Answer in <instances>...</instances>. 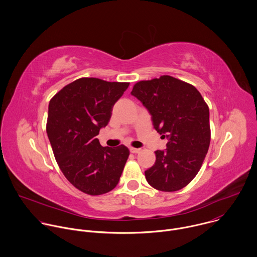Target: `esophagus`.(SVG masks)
Masks as SVG:
<instances>
[{
  "mask_svg": "<svg viewBox=\"0 0 257 257\" xmlns=\"http://www.w3.org/2000/svg\"><path fill=\"white\" fill-rule=\"evenodd\" d=\"M130 152L131 153H133V154H137V153H139L140 152V150L141 149H139V148H133V147H130Z\"/></svg>",
  "mask_w": 257,
  "mask_h": 257,
  "instance_id": "obj_1",
  "label": "esophagus"
}]
</instances>
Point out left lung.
Here are the masks:
<instances>
[{"mask_svg": "<svg viewBox=\"0 0 257 257\" xmlns=\"http://www.w3.org/2000/svg\"><path fill=\"white\" fill-rule=\"evenodd\" d=\"M131 94L152 116L156 131L168 139L145 171L150 186L162 192L185 188L199 173L210 142L209 110L199 90L170 75L137 82Z\"/></svg>", "mask_w": 257, "mask_h": 257, "instance_id": "8db88e82", "label": "left lung"}]
</instances>
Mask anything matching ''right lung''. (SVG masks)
<instances>
[{"instance_id":"right-lung-1","label":"right lung","mask_w":257,"mask_h":257,"mask_svg":"<svg viewBox=\"0 0 257 257\" xmlns=\"http://www.w3.org/2000/svg\"><path fill=\"white\" fill-rule=\"evenodd\" d=\"M128 86V82L82 77L50 101L47 133L56 162L69 183L87 195L112 191L129 157L124 145L102 147L95 138Z\"/></svg>"}]
</instances>
